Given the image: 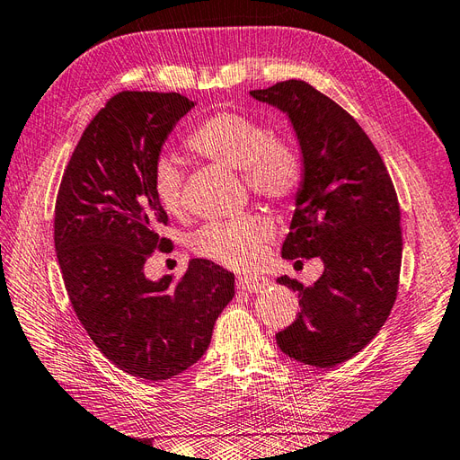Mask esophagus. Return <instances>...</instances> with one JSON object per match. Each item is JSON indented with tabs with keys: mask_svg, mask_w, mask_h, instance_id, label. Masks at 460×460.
Segmentation results:
<instances>
[{
	"mask_svg": "<svg viewBox=\"0 0 460 460\" xmlns=\"http://www.w3.org/2000/svg\"><path fill=\"white\" fill-rule=\"evenodd\" d=\"M270 286V280L264 276H253V274H243L238 278V288L243 291H249V294H259V291L267 289Z\"/></svg>",
	"mask_w": 460,
	"mask_h": 460,
	"instance_id": "obj_1",
	"label": "esophagus"
}]
</instances>
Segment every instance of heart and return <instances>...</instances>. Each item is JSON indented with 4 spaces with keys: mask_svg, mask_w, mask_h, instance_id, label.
<instances>
[{
    "mask_svg": "<svg viewBox=\"0 0 460 460\" xmlns=\"http://www.w3.org/2000/svg\"><path fill=\"white\" fill-rule=\"evenodd\" d=\"M186 146L203 159L242 171L245 186L274 203L289 201L303 182L305 171L297 147L284 137L270 136L262 122L234 111L205 119L188 136ZM153 191L166 213H182V176L172 159L161 157L155 163ZM272 232V222L262 215L217 220L191 235V249L230 269H243L257 262Z\"/></svg>",
    "mask_w": 460,
    "mask_h": 460,
    "instance_id": "1",
    "label": "heart"
}]
</instances>
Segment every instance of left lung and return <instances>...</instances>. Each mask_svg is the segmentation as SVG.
<instances>
[{
	"mask_svg": "<svg viewBox=\"0 0 460 460\" xmlns=\"http://www.w3.org/2000/svg\"><path fill=\"white\" fill-rule=\"evenodd\" d=\"M249 95L288 115L303 157L282 257L324 262L313 286L276 280L301 297V313L276 343L303 365L332 368L365 349L392 313L402 253L397 193L358 122L307 82H278Z\"/></svg>",
	"mask_w": 460,
	"mask_h": 460,
	"instance_id": "8db88e82",
	"label": "left lung"
}]
</instances>
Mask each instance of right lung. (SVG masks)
I'll return each instance as SVG.
<instances>
[{"label": "right lung", "mask_w": 460, "mask_h": 460, "mask_svg": "<svg viewBox=\"0 0 460 460\" xmlns=\"http://www.w3.org/2000/svg\"><path fill=\"white\" fill-rule=\"evenodd\" d=\"M196 103L180 93L120 92L82 134L55 203V252L73 309L111 363L144 380H169L203 357L234 274L191 259L180 280L144 274L171 252L153 191L166 137Z\"/></svg>", "instance_id": "add662e5"}]
</instances>
